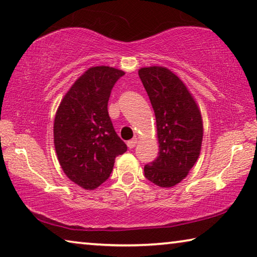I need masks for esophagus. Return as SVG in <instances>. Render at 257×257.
<instances>
[{
  "instance_id": "esophagus-1",
  "label": "esophagus",
  "mask_w": 257,
  "mask_h": 257,
  "mask_svg": "<svg viewBox=\"0 0 257 257\" xmlns=\"http://www.w3.org/2000/svg\"><path fill=\"white\" fill-rule=\"evenodd\" d=\"M137 144H138V139H137V138H134V139L127 141V147H128L130 149H132V148L136 147Z\"/></svg>"
}]
</instances>
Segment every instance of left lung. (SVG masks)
Returning a JSON list of instances; mask_svg holds the SVG:
<instances>
[{
  "instance_id": "1",
  "label": "left lung",
  "mask_w": 257,
  "mask_h": 257,
  "mask_svg": "<svg viewBox=\"0 0 257 257\" xmlns=\"http://www.w3.org/2000/svg\"><path fill=\"white\" fill-rule=\"evenodd\" d=\"M155 112L159 156L145 165V176L160 187L176 186L200 156L203 121L195 98L183 80L164 66L139 71Z\"/></svg>"
}]
</instances>
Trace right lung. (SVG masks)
Returning a JSON list of instances; mask_svg holds the SVG:
<instances>
[{
    "label": "right lung",
    "mask_w": 257,
    "mask_h": 257,
    "mask_svg": "<svg viewBox=\"0 0 257 257\" xmlns=\"http://www.w3.org/2000/svg\"><path fill=\"white\" fill-rule=\"evenodd\" d=\"M124 74L105 65L86 70L62 98L55 115L58 162L66 177L84 189L93 191L104 183L116 157L127 151L108 113L110 93Z\"/></svg>",
    "instance_id": "right-lung-1"
}]
</instances>
